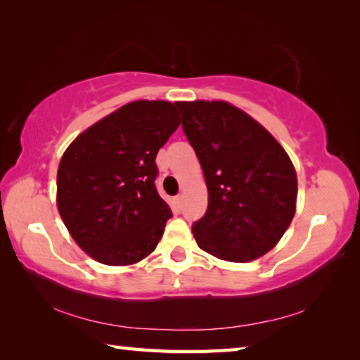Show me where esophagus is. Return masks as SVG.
Segmentation results:
<instances>
[{"mask_svg":"<svg viewBox=\"0 0 360 360\" xmlns=\"http://www.w3.org/2000/svg\"><path fill=\"white\" fill-rule=\"evenodd\" d=\"M174 202H176V205H178V208H181V205H182V195L181 193L174 198Z\"/></svg>","mask_w":360,"mask_h":360,"instance_id":"obj_1","label":"esophagus"}]
</instances>
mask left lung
<instances>
[{"label":"left lung","mask_w":360,"mask_h":360,"mask_svg":"<svg viewBox=\"0 0 360 360\" xmlns=\"http://www.w3.org/2000/svg\"><path fill=\"white\" fill-rule=\"evenodd\" d=\"M208 187L192 233L200 249L251 262L278 245L297 208V173L264 125L227 101H176Z\"/></svg>","instance_id":"1"}]
</instances>
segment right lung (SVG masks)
Instances as JSON below:
<instances>
[{
  "label": "right lung",
  "mask_w": 360,
  "mask_h": 360,
  "mask_svg": "<svg viewBox=\"0 0 360 360\" xmlns=\"http://www.w3.org/2000/svg\"><path fill=\"white\" fill-rule=\"evenodd\" d=\"M181 119L176 103H127L84 130L60 160L57 208L72 240L105 265L154 252L172 217L155 188L158 149Z\"/></svg>",
  "instance_id": "add662e5"
}]
</instances>
